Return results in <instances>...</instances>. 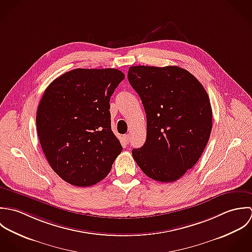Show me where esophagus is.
<instances>
[{"label": "esophagus", "mask_w": 252, "mask_h": 252, "mask_svg": "<svg viewBox=\"0 0 252 252\" xmlns=\"http://www.w3.org/2000/svg\"><path fill=\"white\" fill-rule=\"evenodd\" d=\"M124 138H125V141H126V143H128V141H129V135H128V134H126V135H124Z\"/></svg>", "instance_id": "obj_1"}]
</instances>
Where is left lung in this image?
I'll return each instance as SVG.
<instances>
[{
    "mask_svg": "<svg viewBox=\"0 0 252 252\" xmlns=\"http://www.w3.org/2000/svg\"><path fill=\"white\" fill-rule=\"evenodd\" d=\"M128 82L147 118V138L132 157L159 182L182 177L201 158L212 128V110L201 83L178 66H132Z\"/></svg>",
    "mask_w": 252,
    "mask_h": 252,
    "instance_id": "left-lung-1",
    "label": "left lung"
}]
</instances>
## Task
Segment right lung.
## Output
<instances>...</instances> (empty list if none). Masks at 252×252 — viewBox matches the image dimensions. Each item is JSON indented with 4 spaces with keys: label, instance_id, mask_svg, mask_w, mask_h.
I'll use <instances>...</instances> for the list:
<instances>
[{
    "label": "right lung",
    "instance_id": "right-lung-1",
    "mask_svg": "<svg viewBox=\"0 0 252 252\" xmlns=\"http://www.w3.org/2000/svg\"><path fill=\"white\" fill-rule=\"evenodd\" d=\"M124 79L118 69L78 68L45 91L36 116L39 140L53 171L69 184L98 183L123 150L111 129L110 97Z\"/></svg>",
    "mask_w": 252,
    "mask_h": 252
}]
</instances>
